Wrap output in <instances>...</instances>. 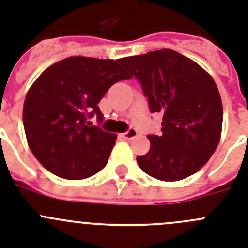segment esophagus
<instances>
[{
	"instance_id": "34e87169",
	"label": "esophagus",
	"mask_w": 248,
	"mask_h": 248,
	"mask_svg": "<svg viewBox=\"0 0 248 248\" xmlns=\"http://www.w3.org/2000/svg\"><path fill=\"white\" fill-rule=\"evenodd\" d=\"M137 135H138V132H137L134 128H129L124 134H122V137L124 139H126V140H130V139L135 138Z\"/></svg>"
}]
</instances>
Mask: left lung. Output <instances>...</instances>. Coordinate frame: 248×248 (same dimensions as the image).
<instances>
[{
	"label": "left lung",
	"instance_id": "obj_1",
	"mask_svg": "<svg viewBox=\"0 0 248 248\" xmlns=\"http://www.w3.org/2000/svg\"><path fill=\"white\" fill-rule=\"evenodd\" d=\"M119 63L140 82L150 113L163 114L162 134L148 135L149 152L137 156L141 170L166 182L198 172L221 138L223 109L215 80L169 48L119 59Z\"/></svg>",
	"mask_w": 248,
	"mask_h": 248
}]
</instances>
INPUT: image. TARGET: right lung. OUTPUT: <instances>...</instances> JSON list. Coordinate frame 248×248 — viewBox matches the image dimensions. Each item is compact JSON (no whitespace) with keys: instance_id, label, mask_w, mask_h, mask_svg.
<instances>
[{"instance_id":"1","label":"right lung","mask_w":248,"mask_h":248,"mask_svg":"<svg viewBox=\"0 0 248 248\" xmlns=\"http://www.w3.org/2000/svg\"><path fill=\"white\" fill-rule=\"evenodd\" d=\"M118 62L73 56L33 82L23 104V128L30 149L48 172L84 179L107 166L116 135L100 128L98 104L110 86L132 79ZM94 116L98 126L88 122Z\"/></svg>"}]
</instances>
